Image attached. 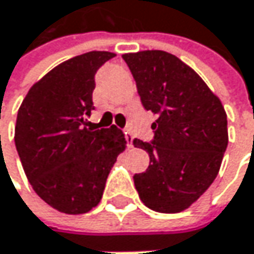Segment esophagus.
<instances>
[{"mask_svg":"<svg viewBox=\"0 0 254 254\" xmlns=\"http://www.w3.org/2000/svg\"><path fill=\"white\" fill-rule=\"evenodd\" d=\"M124 134H126L127 146H128V147H133V136H131V133H130L128 130H126V131H124Z\"/></svg>","mask_w":254,"mask_h":254,"instance_id":"34e87169","label":"esophagus"}]
</instances>
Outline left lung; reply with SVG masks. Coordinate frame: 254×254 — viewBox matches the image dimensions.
Wrapping results in <instances>:
<instances>
[{
	"label": "left lung",
	"instance_id": "obj_1",
	"mask_svg": "<svg viewBox=\"0 0 254 254\" xmlns=\"http://www.w3.org/2000/svg\"><path fill=\"white\" fill-rule=\"evenodd\" d=\"M152 123V142L134 139L149 167L133 177L149 209L175 213L194 203L216 178L228 144L227 114L202 77L165 51L124 54Z\"/></svg>",
	"mask_w": 254,
	"mask_h": 254
}]
</instances>
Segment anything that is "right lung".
<instances>
[{"mask_svg":"<svg viewBox=\"0 0 254 254\" xmlns=\"http://www.w3.org/2000/svg\"><path fill=\"white\" fill-rule=\"evenodd\" d=\"M115 57L92 51L52 68L27 92L17 112L14 142L36 194L54 209L79 215L102 199L117 156L126 149L120 128H87L95 74Z\"/></svg>","mask_w":254,"mask_h":254,"instance_id":"add662e5","label":"right lung"}]
</instances>
